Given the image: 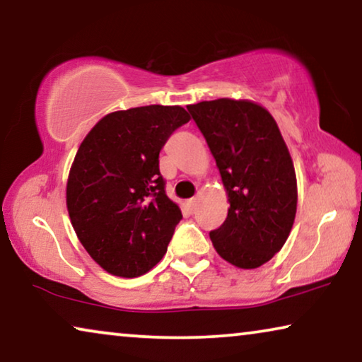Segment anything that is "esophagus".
Wrapping results in <instances>:
<instances>
[{
	"label": "esophagus",
	"instance_id": "34e87169",
	"mask_svg": "<svg viewBox=\"0 0 362 362\" xmlns=\"http://www.w3.org/2000/svg\"><path fill=\"white\" fill-rule=\"evenodd\" d=\"M187 206L190 208V211H195V209H197V198H190V199H188Z\"/></svg>",
	"mask_w": 362,
	"mask_h": 362
}]
</instances>
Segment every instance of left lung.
Masks as SVG:
<instances>
[{
	"instance_id": "8db88e82",
	"label": "left lung",
	"mask_w": 362,
	"mask_h": 362,
	"mask_svg": "<svg viewBox=\"0 0 362 362\" xmlns=\"http://www.w3.org/2000/svg\"><path fill=\"white\" fill-rule=\"evenodd\" d=\"M214 156L229 198L228 218L209 233L216 252L245 269L276 255L293 228L298 182L274 118L250 100L187 107Z\"/></svg>"
}]
</instances>
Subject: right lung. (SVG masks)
I'll return each mask as SVG.
<instances>
[{
    "label": "right lung",
    "mask_w": 362,
    "mask_h": 362,
    "mask_svg": "<svg viewBox=\"0 0 362 362\" xmlns=\"http://www.w3.org/2000/svg\"><path fill=\"white\" fill-rule=\"evenodd\" d=\"M190 120L179 105L109 113L88 133L66 185L69 219L94 262L136 278L160 262L182 211L165 195L159 153Z\"/></svg>",
    "instance_id": "add662e5"
}]
</instances>
